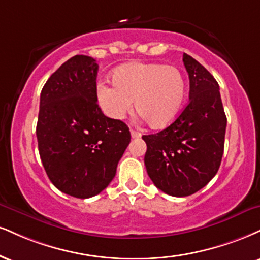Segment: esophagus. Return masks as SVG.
<instances>
[{
  "instance_id": "obj_1",
  "label": "esophagus",
  "mask_w": 260,
  "mask_h": 260,
  "mask_svg": "<svg viewBox=\"0 0 260 260\" xmlns=\"http://www.w3.org/2000/svg\"><path fill=\"white\" fill-rule=\"evenodd\" d=\"M131 136H132L133 139H137V138H140L142 137V134L139 132H137V131H134L133 128H131Z\"/></svg>"
}]
</instances>
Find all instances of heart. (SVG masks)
<instances>
[{"label":"heart","instance_id":"obj_1","mask_svg":"<svg viewBox=\"0 0 260 260\" xmlns=\"http://www.w3.org/2000/svg\"><path fill=\"white\" fill-rule=\"evenodd\" d=\"M114 83L96 84V100L112 120H122L134 106L152 128H164L179 116L186 96V79L180 69L160 62L133 61L118 67Z\"/></svg>","mask_w":260,"mask_h":260}]
</instances>
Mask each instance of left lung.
Returning a JSON list of instances; mask_svg holds the SVG:
<instances>
[{"instance_id": "obj_1", "label": "left lung", "mask_w": 260, "mask_h": 260, "mask_svg": "<svg viewBox=\"0 0 260 260\" xmlns=\"http://www.w3.org/2000/svg\"><path fill=\"white\" fill-rule=\"evenodd\" d=\"M189 74V103L161 132L143 136L146 172L156 187L184 198L207 185L224 152L225 116L219 84L198 60L184 53Z\"/></svg>"}]
</instances>
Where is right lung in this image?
Returning <instances> with one entry per match:
<instances>
[{
    "label": "right lung",
    "instance_id": "right-lung-1",
    "mask_svg": "<svg viewBox=\"0 0 260 260\" xmlns=\"http://www.w3.org/2000/svg\"><path fill=\"white\" fill-rule=\"evenodd\" d=\"M96 74L95 59L75 55L52 74L40 96L41 161L53 185L77 199L98 195L110 184L131 142L127 124L99 108Z\"/></svg>",
    "mask_w": 260,
    "mask_h": 260
}]
</instances>
